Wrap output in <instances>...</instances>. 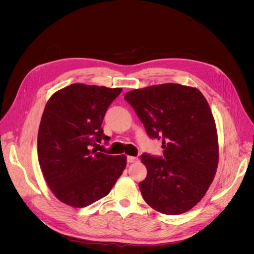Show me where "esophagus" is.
Masks as SVG:
<instances>
[{
	"instance_id": "1",
	"label": "esophagus",
	"mask_w": 254,
	"mask_h": 254,
	"mask_svg": "<svg viewBox=\"0 0 254 254\" xmlns=\"http://www.w3.org/2000/svg\"><path fill=\"white\" fill-rule=\"evenodd\" d=\"M137 161H139V159H137L136 157H132V156L127 157V162L128 163H134V162H137Z\"/></svg>"
}]
</instances>
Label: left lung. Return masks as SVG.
Wrapping results in <instances>:
<instances>
[{
    "label": "left lung",
    "mask_w": 254,
    "mask_h": 254,
    "mask_svg": "<svg viewBox=\"0 0 254 254\" xmlns=\"http://www.w3.org/2000/svg\"><path fill=\"white\" fill-rule=\"evenodd\" d=\"M151 139L162 140L163 157L142 155L147 176L139 187L152 209L178 215L194 207L216 174L219 150L210 106L200 91L178 83L125 94Z\"/></svg>",
    "instance_id": "1"
}]
</instances>
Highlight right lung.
<instances>
[{
	"mask_svg": "<svg viewBox=\"0 0 254 254\" xmlns=\"http://www.w3.org/2000/svg\"><path fill=\"white\" fill-rule=\"evenodd\" d=\"M121 88L73 83L48 101L38 131V160L44 179L61 202L84 207L107 196L125 170V155L97 152L102 123Z\"/></svg>",
	"mask_w": 254,
	"mask_h": 254,
	"instance_id": "obj_1",
	"label": "right lung"
}]
</instances>
